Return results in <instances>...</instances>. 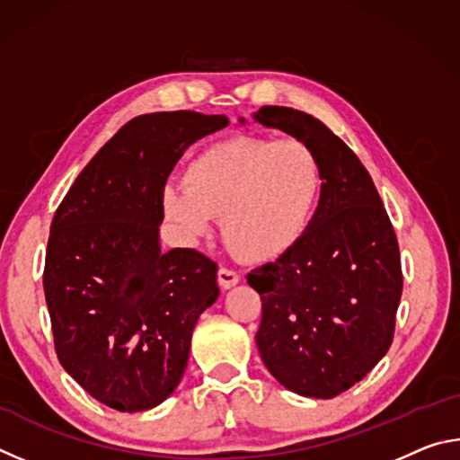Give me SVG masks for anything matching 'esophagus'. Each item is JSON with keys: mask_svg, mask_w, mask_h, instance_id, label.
Segmentation results:
<instances>
[{"mask_svg": "<svg viewBox=\"0 0 460 460\" xmlns=\"http://www.w3.org/2000/svg\"><path fill=\"white\" fill-rule=\"evenodd\" d=\"M217 278H219V284H221V288H225V290H227V288H233L239 282V274L231 268H221Z\"/></svg>", "mask_w": 460, "mask_h": 460, "instance_id": "obj_1", "label": "esophagus"}]
</instances>
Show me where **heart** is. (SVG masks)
Instances as JSON below:
<instances>
[{"mask_svg":"<svg viewBox=\"0 0 460 460\" xmlns=\"http://www.w3.org/2000/svg\"><path fill=\"white\" fill-rule=\"evenodd\" d=\"M323 166L300 139L237 136L208 146L168 182L164 208L186 237L223 219L225 237L252 260H274L308 231L323 194Z\"/></svg>","mask_w":460,"mask_h":460,"instance_id":"1","label":"heart"}]
</instances>
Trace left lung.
I'll list each match as a JSON object with an SVG mask.
<instances>
[{
	"label": "left lung",
	"mask_w": 460,
	"mask_h": 460,
	"mask_svg": "<svg viewBox=\"0 0 460 460\" xmlns=\"http://www.w3.org/2000/svg\"><path fill=\"white\" fill-rule=\"evenodd\" d=\"M253 119L306 142L324 178L298 243L247 274L261 296L255 341L284 387L331 400L367 376L392 345L403 282L398 237L361 160L323 121L276 105Z\"/></svg>",
	"instance_id": "left-lung-1"
}]
</instances>
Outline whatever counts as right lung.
<instances>
[{
  "mask_svg": "<svg viewBox=\"0 0 460 460\" xmlns=\"http://www.w3.org/2000/svg\"><path fill=\"white\" fill-rule=\"evenodd\" d=\"M225 115L146 113L101 147L54 213L44 266L54 349L84 392L119 411L164 402L189 363L217 263L160 249L164 186L186 147Z\"/></svg>",
  "mask_w": 460,
  "mask_h": 460,
  "instance_id": "right-lung-1",
  "label": "right lung"
}]
</instances>
